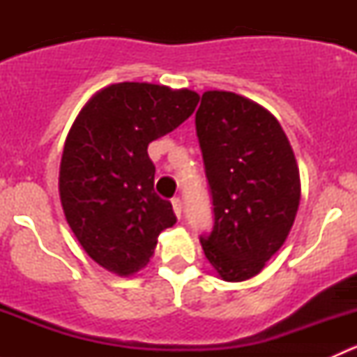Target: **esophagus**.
Returning a JSON list of instances; mask_svg holds the SVG:
<instances>
[{
	"label": "esophagus",
	"mask_w": 357,
	"mask_h": 357,
	"mask_svg": "<svg viewBox=\"0 0 357 357\" xmlns=\"http://www.w3.org/2000/svg\"><path fill=\"white\" fill-rule=\"evenodd\" d=\"M171 202H172V208H174L176 215H178V218H181V214H183V202H181V199H179V197H174V199H172Z\"/></svg>",
	"instance_id": "esophagus-1"
}]
</instances>
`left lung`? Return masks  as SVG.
I'll use <instances>...</instances> for the list:
<instances>
[{
    "instance_id": "8db88e82",
    "label": "left lung",
    "mask_w": 357,
    "mask_h": 357,
    "mask_svg": "<svg viewBox=\"0 0 357 357\" xmlns=\"http://www.w3.org/2000/svg\"><path fill=\"white\" fill-rule=\"evenodd\" d=\"M195 128L214 214L202 248L222 280L243 282L294 225L301 200L294 150L268 110L235 93H204Z\"/></svg>"
}]
</instances>
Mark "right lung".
<instances>
[{
  "label": "right lung",
  "instance_id": "1",
  "mask_svg": "<svg viewBox=\"0 0 357 357\" xmlns=\"http://www.w3.org/2000/svg\"><path fill=\"white\" fill-rule=\"evenodd\" d=\"M199 95L146 82H121L96 93L75 119L60 164L66 219L93 261L117 275L138 271L160 231L176 222L169 200L153 190L149 143L195 110Z\"/></svg>",
  "mask_w": 357,
  "mask_h": 357
}]
</instances>
